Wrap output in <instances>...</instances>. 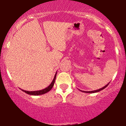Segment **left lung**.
<instances>
[{
	"label": "left lung",
	"instance_id": "obj_1",
	"mask_svg": "<svg viewBox=\"0 0 126 126\" xmlns=\"http://www.w3.org/2000/svg\"><path fill=\"white\" fill-rule=\"evenodd\" d=\"M109 83H110V82H109V83H108V84H106V85L104 86V87H102V88H101V89H97V90H95V91H81V92H85V93H90V94H92V93H96V92H100V91H101V90H103V89H105L106 87L107 86H108V84H109Z\"/></svg>",
	"mask_w": 126,
	"mask_h": 126
}]
</instances>
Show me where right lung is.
Here are the masks:
<instances>
[{
	"label": "right lung",
	"mask_w": 126,
	"mask_h": 126,
	"mask_svg": "<svg viewBox=\"0 0 126 126\" xmlns=\"http://www.w3.org/2000/svg\"><path fill=\"white\" fill-rule=\"evenodd\" d=\"M57 73V72H56V73H55L54 79H53L52 81L51 82V84H50L47 87H46L45 89H43L42 90H40V91H25V90H23V89H22V91H23V92H25V93L27 94L31 95H40L45 94L47 93V92H48L49 91H51V89L52 88L53 86H54L55 79H56Z\"/></svg>",
	"instance_id": "add662e5"
}]
</instances>
